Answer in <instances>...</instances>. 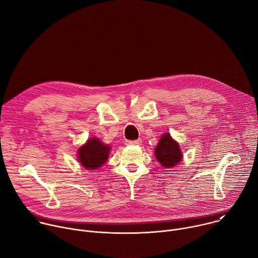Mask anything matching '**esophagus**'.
<instances>
[{
  "instance_id": "esophagus-1",
  "label": "esophagus",
  "mask_w": 258,
  "mask_h": 258,
  "mask_svg": "<svg viewBox=\"0 0 258 258\" xmlns=\"http://www.w3.org/2000/svg\"><path fill=\"white\" fill-rule=\"evenodd\" d=\"M142 143V140L141 139H138V140H135V141H127L126 144L130 145V146H137V145H141Z\"/></svg>"
}]
</instances>
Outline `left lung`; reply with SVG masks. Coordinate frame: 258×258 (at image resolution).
<instances>
[{"instance_id":"8db88e82","label":"left lung","mask_w":258,"mask_h":258,"mask_svg":"<svg viewBox=\"0 0 258 258\" xmlns=\"http://www.w3.org/2000/svg\"><path fill=\"white\" fill-rule=\"evenodd\" d=\"M155 156L162 166L173 167L181 160L179 145L168 134H164L156 146Z\"/></svg>"}]
</instances>
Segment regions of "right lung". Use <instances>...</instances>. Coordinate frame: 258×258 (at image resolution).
<instances>
[{
    "label": "right lung",
    "mask_w": 258,
    "mask_h": 258,
    "mask_svg": "<svg viewBox=\"0 0 258 258\" xmlns=\"http://www.w3.org/2000/svg\"><path fill=\"white\" fill-rule=\"evenodd\" d=\"M109 151V146L94 138L79 149V160L87 169H96L107 161Z\"/></svg>",
    "instance_id": "1"
}]
</instances>
